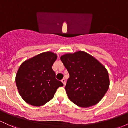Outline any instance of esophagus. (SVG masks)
I'll list each match as a JSON object with an SVG mask.
<instances>
[{
  "label": "esophagus",
  "instance_id": "esophagus-1",
  "mask_svg": "<svg viewBox=\"0 0 128 128\" xmlns=\"http://www.w3.org/2000/svg\"><path fill=\"white\" fill-rule=\"evenodd\" d=\"M61 81L62 82V83L64 84V85L65 86L66 84V79H64H64H62L61 80Z\"/></svg>",
  "mask_w": 128,
  "mask_h": 128
}]
</instances>
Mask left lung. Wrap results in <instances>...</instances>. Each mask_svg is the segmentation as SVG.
Masks as SVG:
<instances>
[{
  "mask_svg": "<svg viewBox=\"0 0 128 128\" xmlns=\"http://www.w3.org/2000/svg\"><path fill=\"white\" fill-rule=\"evenodd\" d=\"M61 60L69 73L65 89L72 102L81 108L94 106L100 102L109 87L106 68L84 52L64 54Z\"/></svg>",
  "mask_w": 128,
  "mask_h": 128,
  "instance_id": "8db88e82",
  "label": "left lung"
}]
</instances>
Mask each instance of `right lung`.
Returning a JSON list of instances; mask_svg holds the SVG:
<instances>
[{"mask_svg": "<svg viewBox=\"0 0 128 128\" xmlns=\"http://www.w3.org/2000/svg\"><path fill=\"white\" fill-rule=\"evenodd\" d=\"M57 56L46 52L22 63L18 70L16 82L24 100L29 104L40 106L54 97L62 82L56 78L52 66Z\"/></svg>", "mask_w": 128, "mask_h": 128, "instance_id": "obj_1", "label": "right lung"}]
</instances>
